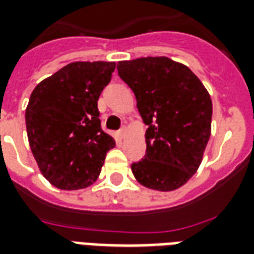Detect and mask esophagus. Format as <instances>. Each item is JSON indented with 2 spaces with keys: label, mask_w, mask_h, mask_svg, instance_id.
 <instances>
[{
  "label": "esophagus",
  "mask_w": 254,
  "mask_h": 254,
  "mask_svg": "<svg viewBox=\"0 0 254 254\" xmlns=\"http://www.w3.org/2000/svg\"><path fill=\"white\" fill-rule=\"evenodd\" d=\"M125 134H127V127H123L121 129L119 130V135H120V138H124L125 137Z\"/></svg>",
  "instance_id": "34e87169"
}]
</instances>
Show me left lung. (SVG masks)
Listing matches in <instances>:
<instances>
[{
  "label": "left lung",
  "mask_w": 254,
  "mask_h": 254,
  "mask_svg": "<svg viewBox=\"0 0 254 254\" xmlns=\"http://www.w3.org/2000/svg\"><path fill=\"white\" fill-rule=\"evenodd\" d=\"M117 69L149 127L146 154L131 163L133 175L147 189H179L200 166L211 135L208 92L189 67L166 57L119 62Z\"/></svg>",
  "instance_id": "8db88e82"
}]
</instances>
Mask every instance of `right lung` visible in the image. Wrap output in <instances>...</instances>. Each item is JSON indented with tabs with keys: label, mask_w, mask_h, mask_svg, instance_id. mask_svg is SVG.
<instances>
[{
	"label": "right lung",
	"mask_w": 254,
	"mask_h": 254,
	"mask_svg": "<svg viewBox=\"0 0 254 254\" xmlns=\"http://www.w3.org/2000/svg\"><path fill=\"white\" fill-rule=\"evenodd\" d=\"M115 62L69 63L34 88L26 129L43 177L61 190H80L99 178L115 139L101 129L97 100Z\"/></svg>",
	"instance_id": "right-lung-1"
}]
</instances>
